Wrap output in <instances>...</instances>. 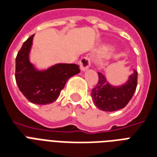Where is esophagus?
Wrapping results in <instances>:
<instances>
[{"label": "esophagus", "mask_w": 157, "mask_h": 157, "mask_svg": "<svg viewBox=\"0 0 157 157\" xmlns=\"http://www.w3.org/2000/svg\"><path fill=\"white\" fill-rule=\"evenodd\" d=\"M80 64V69L82 71H85L87 69L90 67V64H91V61H90V59L88 57H83L79 61Z\"/></svg>", "instance_id": "esophagus-1"}]
</instances>
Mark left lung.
<instances>
[{
    "label": "left lung",
    "mask_w": 157,
    "mask_h": 157,
    "mask_svg": "<svg viewBox=\"0 0 157 157\" xmlns=\"http://www.w3.org/2000/svg\"><path fill=\"white\" fill-rule=\"evenodd\" d=\"M98 74V81L91 93L95 106L105 112H113L125 108L136 91L137 72L134 70L128 82L119 87L110 85L101 73Z\"/></svg>",
    "instance_id": "8db88e82"
}]
</instances>
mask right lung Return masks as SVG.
<instances>
[{
  "instance_id": "obj_1",
  "label": "right lung",
  "mask_w": 157,
  "mask_h": 157,
  "mask_svg": "<svg viewBox=\"0 0 157 157\" xmlns=\"http://www.w3.org/2000/svg\"><path fill=\"white\" fill-rule=\"evenodd\" d=\"M33 37L27 39L19 50L15 76L19 89L29 102L45 105L57 99L68 79L80 69L75 63H57L46 70H37L29 59Z\"/></svg>"
}]
</instances>
